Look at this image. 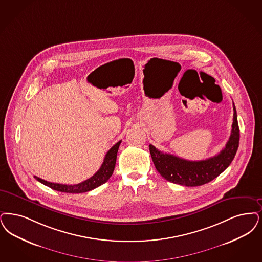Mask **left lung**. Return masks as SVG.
<instances>
[{
    "label": "left lung",
    "instance_id": "1",
    "mask_svg": "<svg viewBox=\"0 0 262 262\" xmlns=\"http://www.w3.org/2000/svg\"><path fill=\"white\" fill-rule=\"evenodd\" d=\"M233 124L229 140L216 156L202 161H187L181 158L163 153L152 144L150 154L159 173L169 182L184 186H200L217 178L229 167L239 147L240 129L237 112L233 103Z\"/></svg>",
    "mask_w": 262,
    "mask_h": 262
}]
</instances>
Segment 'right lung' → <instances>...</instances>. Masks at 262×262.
<instances>
[{
	"instance_id": "obj_1",
	"label": "right lung",
	"mask_w": 262,
	"mask_h": 262,
	"mask_svg": "<svg viewBox=\"0 0 262 262\" xmlns=\"http://www.w3.org/2000/svg\"><path fill=\"white\" fill-rule=\"evenodd\" d=\"M122 140L118 141L115 145L111 147V149L107 152V154L105 155L104 161L101 165L100 168L94 173L92 178L84 180L81 183L78 184H74V185H66V184H59V183H53V182H49L47 180H43L42 178H36L39 182L42 183L43 185L50 187V188L59 191V192H64V193H84L91 191L93 189L96 188L98 186H100L101 184L105 183L109 178H111L114 168H115L116 159H117V153H118V149L121 144Z\"/></svg>"
}]
</instances>
